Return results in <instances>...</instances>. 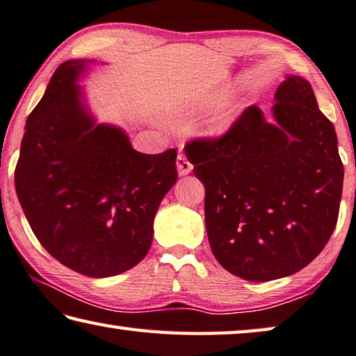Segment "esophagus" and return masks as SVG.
Returning a JSON list of instances; mask_svg holds the SVG:
<instances>
[{
    "label": "esophagus",
    "mask_w": 356,
    "mask_h": 356,
    "mask_svg": "<svg viewBox=\"0 0 356 356\" xmlns=\"http://www.w3.org/2000/svg\"><path fill=\"white\" fill-rule=\"evenodd\" d=\"M176 166H177L179 176H187V174L191 172V169H193V166H191V163L188 161V158L185 156L184 154H179L177 161H176Z\"/></svg>",
    "instance_id": "34e87169"
}]
</instances>
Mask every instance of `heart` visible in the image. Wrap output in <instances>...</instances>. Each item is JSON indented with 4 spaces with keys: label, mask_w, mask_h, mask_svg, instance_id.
Returning <instances> with one entry per match:
<instances>
[{
    "label": "heart",
    "mask_w": 356,
    "mask_h": 356,
    "mask_svg": "<svg viewBox=\"0 0 356 356\" xmlns=\"http://www.w3.org/2000/svg\"><path fill=\"white\" fill-rule=\"evenodd\" d=\"M220 99H222L220 95H217V97L188 98L185 99L184 103H180L176 109H174V112H176L177 115L193 114V112H201V111L209 109V107H212ZM238 115H239L238 106L231 103L220 104L206 117V120L202 122V131H204L207 138H212V139L223 138L225 134L229 131L231 127L234 125Z\"/></svg>",
    "instance_id": "b5f03b06"
}]
</instances>
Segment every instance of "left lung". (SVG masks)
Returning a JSON list of instances; mask_svg holds the SVG:
<instances>
[{"label": "left lung", "mask_w": 356, "mask_h": 356, "mask_svg": "<svg viewBox=\"0 0 356 356\" xmlns=\"http://www.w3.org/2000/svg\"><path fill=\"white\" fill-rule=\"evenodd\" d=\"M273 117L250 106L223 138L190 143L213 257L250 282L306 268L330 241L342 196L334 127L306 79L285 77Z\"/></svg>", "instance_id": "obj_1"}]
</instances>
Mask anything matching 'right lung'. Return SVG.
Masks as SVG:
<instances>
[{
    "label": "right lung",
    "mask_w": 356,
    "mask_h": 356,
    "mask_svg": "<svg viewBox=\"0 0 356 356\" xmlns=\"http://www.w3.org/2000/svg\"><path fill=\"white\" fill-rule=\"evenodd\" d=\"M93 63L56 67L26 120L15 191L50 255L79 274L111 277L147 255L158 206L177 180V152L140 154L122 128L97 123L79 86Z\"/></svg>",
    "instance_id": "1"
}]
</instances>
